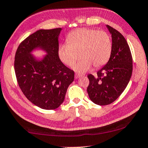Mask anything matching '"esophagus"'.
I'll return each mask as SVG.
<instances>
[{
	"mask_svg": "<svg viewBox=\"0 0 148 148\" xmlns=\"http://www.w3.org/2000/svg\"><path fill=\"white\" fill-rule=\"evenodd\" d=\"M81 75H79V74H76L75 75H74V78H75V79H78V78H79L80 77H81Z\"/></svg>",
	"mask_w": 148,
	"mask_h": 148,
	"instance_id": "esophagus-1",
	"label": "esophagus"
}]
</instances>
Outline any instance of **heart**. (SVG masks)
Instances as JSON below:
<instances>
[{
    "label": "heart",
    "instance_id": "obj_1",
    "mask_svg": "<svg viewBox=\"0 0 148 148\" xmlns=\"http://www.w3.org/2000/svg\"><path fill=\"white\" fill-rule=\"evenodd\" d=\"M66 44L58 48L61 62L67 66H72L78 59L80 60L73 66V70L82 74L90 70L92 66L99 68L107 64L112 51L111 37L105 31L80 28L71 32L67 37Z\"/></svg>",
    "mask_w": 148,
    "mask_h": 148
}]
</instances>
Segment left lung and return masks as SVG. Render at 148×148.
Listing matches in <instances>:
<instances>
[{"label":"left lung","instance_id":"left-lung-1","mask_svg":"<svg viewBox=\"0 0 148 148\" xmlns=\"http://www.w3.org/2000/svg\"><path fill=\"white\" fill-rule=\"evenodd\" d=\"M112 35V51L107 64L97 73L88 74L87 92L94 103L106 106L114 102L122 94L131 79L133 59L129 45L116 29L106 25Z\"/></svg>","mask_w":148,"mask_h":148}]
</instances>
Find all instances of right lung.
<instances>
[{"mask_svg": "<svg viewBox=\"0 0 148 148\" xmlns=\"http://www.w3.org/2000/svg\"><path fill=\"white\" fill-rule=\"evenodd\" d=\"M62 28L39 29L19 45L14 68L21 91L33 104L44 110L58 108L64 101L67 89L74 79V71L58 56ZM36 49L47 53L40 60L31 54Z\"/></svg>", "mask_w": 148, "mask_h": 148, "instance_id": "1", "label": "right lung"}]
</instances>
